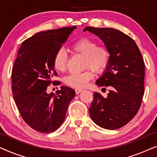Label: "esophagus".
Masks as SVG:
<instances>
[{"label": "esophagus", "instance_id": "1", "mask_svg": "<svg viewBox=\"0 0 157 157\" xmlns=\"http://www.w3.org/2000/svg\"><path fill=\"white\" fill-rule=\"evenodd\" d=\"M83 90L82 89H76V90H75V91H76V93L78 94H79V93H81V91H82Z\"/></svg>", "mask_w": 157, "mask_h": 157}]
</instances>
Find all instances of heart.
<instances>
[{
  "instance_id": "b5f03b06",
  "label": "heart",
  "mask_w": 157,
  "mask_h": 157,
  "mask_svg": "<svg viewBox=\"0 0 157 157\" xmlns=\"http://www.w3.org/2000/svg\"><path fill=\"white\" fill-rule=\"evenodd\" d=\"M73 51L85 57L84 68H90L95 73H101L108 65L110 59V52L106 47L98 46L97 43L89 38H82L74 43ZM67 53L63 48L59 49L55 54L53 65L56 70L63 71L66 68ZM91 71L81 73H73L66 78V83L75 89H82L87 86L89 81L93 78Z\"/></svg>"
}]
</instances>
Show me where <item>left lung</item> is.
I'll return each mask as SVG.
<instances>
[{"label": "left lung", "instance_id": "obj_1", "mask_svg": "<svg viewBox=\"0 0 157 157\" xmlns=\"http://www.w3.org/2000/svg\"><path fill=\"white\" fill-rule=\"evenodd\" d=\"M83 31L98 36L110 52L106 69L96 81L108 86L104 97L97 92L89 108L94 123L106 129H117L127 124L140 108L144 93V62L134 40L119 30L86 27Z\"/></svg>", "mask_w": 157, "mask_h": 157}]
</instances>
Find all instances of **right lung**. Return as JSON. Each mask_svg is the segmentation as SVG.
Wrapping results in <instances>:
<instances>
[{
    "label": "right lung",
    "instance_id": "right-lung-1",
    "mask_svg": "<svg viewBox=\"0 0 157 157\" xmlns=\"http://www.w3.org/2000/svg\"><path fill=\"white\" fill-rule=\"evenodd\" d=\"M76 26L39 32L24 40L12 69V93L23 119L34 130L55 132L63 123L68 104L76 93L62 86L56 93L47 87L56 76L53 59ZM54 85L59 81H53Z\"/></svg>",
    "mask_w": 157,
    "mask_h": 157
}]
</instances>
